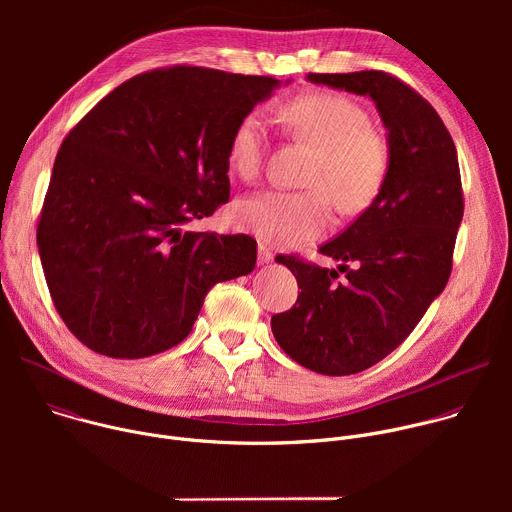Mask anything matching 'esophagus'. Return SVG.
Listing matches in <instances>:
<instances>
[{"label":"esophagus","instance_id":"1","mask_svg":"<svg viewBox=\"0 0 512 512\" xmlns=\"http://www.w3.org/2000/svg\"><path fill=\"white\" fill-rule=\"evenodd\" d=\"M257 257H259V263H269V261H273V251H271L267 245L259 243V247H257Z\"/></svg>","mask_w":512,"mask_h":512}]
</instances>
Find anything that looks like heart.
<instances>
[{"label": "heart", "mask_w": 512, "mask_h": 512, "mask_svg": "<svg viewBox=\"0 0 512 512\" xmlns=\"http://www.w3.org/2000/svg\"><path fill=\"white\" fill-rule=\"evenodd\" d=\"M279 121L291 139L316 150L302 192L265 190L241 200L237 225L273 247H294L330 227V200L342 214L367 210L385 186L391 150L385 135L356 99L312 91L287 101ZM267 127L257 113L243 115L231 131L227 160L237 176L253 180L263 168Z\"/></svg>", "instance_id": "1"}]
</instances>
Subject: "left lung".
I'll return each instance as SVG.
<instances>
[{"instance_id": "left-lung-1", "label": "left lung", "mask_w": 512, "mask_h": 512, "mask_svg": "<svg viewBox=\"0 0 512 512\" xmlns=\"http://www.w3.org/2000/svg\"><path fill=\"white\" fill-rule=\"evenodd\" d=\"M308 81L369 95L389 129L385 186L367 210L318 249L342 261L338 271L298 255L275 257L302 289L294 308L271 318L277 344L314 373L344 377L391 354L444 291L464 192L450 131L407 83L383 70L310 72Z\"/></svg>"}]
</instances>
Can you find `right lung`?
<instances>
[{"label":"right lung","instance_id":"1","mask_svg":"<svg viewBox=\"0 0 512 512\" xmlns=\"http://www.w3.org/2000/svg\"><path fill=\"white\" fill-rule=\"evenodd\" d=\"M277 85L174 64L125 81L68 131L36 241L54 308L85 346L164 352L214 283L253 271V237L186 225L229 202L231 131Z\"/></svg>","mask_w":512,"mask_h":512}]
</instances>
